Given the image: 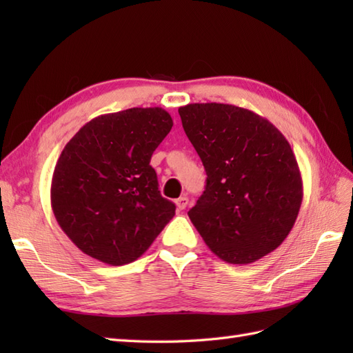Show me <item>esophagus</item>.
Masks as SVG:
<instances>
[{
	"label": "esophagus",
	"mask_w": 353,
	"mask_h": 353,
	"mask_svg": "<svg viewBox=\"0 0 353 353\" xmlns=\"http://www.w3.org/2000/svg\"><path fill=\"white\" fill-rule=\"evenodd\" d=\"M176 206H177V209H181V211H183V209L188 206V197H186V196L179 197L176 200Z\"/></svg>",
	"instance_id": "esophagus-1"
}]
</instances>
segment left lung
Masks as SVG:
<instances>
[{"instance_id":"left-lung-1","label":"left lung","mask_w":353,"mask_h":353,"mask_svg":"<svg viewBox=\"0 0 353 353\" xmlns=\"http://www.w3.org/2000/svg\"><path fill=\"white\" fill-rule=\"evenodd\" d=\"M179 115L208 174L188 212L206 245L236 265L277 249L303 199L288 141L268 119L232 104L192 103Z\"/></svg>"}]
</instances>
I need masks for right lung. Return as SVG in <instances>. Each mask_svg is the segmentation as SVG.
Segmentation results:
<instances>
[{
  "label": "right lung",
  "mask_w": 353,
  "mask_h": 353,
  "mask_svg": "<svg viewBox=\"0 0 353 353\" xmlns=\"http://www.w3.org/2000/svg\"><path fill=\"white\" fill-rule=\"evenodd\" d=\"M171 127L167 110L132 108L91 119L65 145L52 172L51 208L88 256L130 264L174 216L150 165Z\"/></svg>",
  "instance_id": "obj_1"
}]
</instances>
